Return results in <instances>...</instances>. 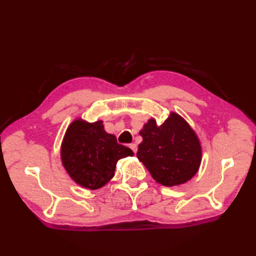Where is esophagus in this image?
Segmentation results:
<instances>
[{
  "mask_svg": "<svg viewBox=\"0 0 256 256\" xmlns=\"http://www.w3.org/2000/svg\"><path fill=\"white\" fill-rule=\"evenodd\" d=\"M129 147L131 150H132V152L136 154V144H134V143H132V144H130L129 145Z\"/></svg>",
  "mask_w": 256,
  "mask_h": 256,
  "instance_id": "34e87169",
  "label": "esophagus"
}]
</instances>
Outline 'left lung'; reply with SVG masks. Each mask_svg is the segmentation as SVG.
<instances>
[{"label":"left lung","instance_id":"left-lung-1","mask_svg":"<svg viewBox=\"0 0 256 256\" xmlns=\"http://www.w3.org/2000/svg\"><path fill=\"white\" fill-rule=\"evenodd\" d=\"M143 138L136 157L152 177L166 187L182 184L194 176L202 161V145L184 118L171 112L164 124L150 118L140 130Z\"/></svg>","mask_w":256,"mask_h":256}]
</instances>
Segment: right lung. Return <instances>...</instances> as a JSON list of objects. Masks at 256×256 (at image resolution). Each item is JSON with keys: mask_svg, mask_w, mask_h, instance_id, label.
Wrapping results in <instances>:
<instances>
[{"mask_svg": "<svg viewBox=\"0 0 256 256\" xmlns=\"http://www.w3.org/2000/svg\"><path fill=\"white\" fill-rule=\"evenodd\" d=\"M134 156L128 147L118 143L114 134L104 130V122L74 120L68 126L60 145L62 164L80 187L97 190L115 175L122 158Z\"/></svg>", "mask_w": 256, "mask_h": 256, "instance_id": "1", "label": "right lung"}]
</instances>
